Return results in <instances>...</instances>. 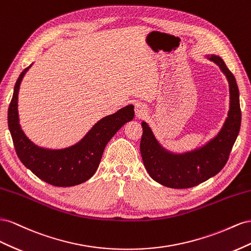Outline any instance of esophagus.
Masks as SVG:
<instances>
[{"label":"esophagus","mask_w":251,"mask_h":251,"mask_svg":"<svg viewBox=\"0 0 251 251\" xmlns=\"http://www.w3.org/2000/svg\"><path fill=\"white\" fill-rule=\"evenodd\" d=\"M134 111H135V116H137L138 118H143L147 113V108L145 105L138 103V104H135Z\"/></svg>","instance_id":"esophagus-1"}]
</instances>
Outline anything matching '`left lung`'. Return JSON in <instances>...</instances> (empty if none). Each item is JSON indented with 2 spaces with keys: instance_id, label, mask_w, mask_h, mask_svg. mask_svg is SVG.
<instances>
[{
  "instance_id": "8db88e82",
  "label": "left lung",
  "mask_w": 251,
  "mask_h": 251,
  "mask_svg": "<svg viewBox=\"0 0 251 251\" xmlns=\"http://www.w3.org/2000/svg\"><path fill=\"white\" fill-rule=\"evenodd\" d=\"M207 59L220 67L229 84V110L223 127L205 145L184 153H174L164 148L156 140L151 128L142 122L143 134L140 150L143 163L149 176L161 185L169 188H190L219 174L228 161L241 127L240 94L237 81L218 55H207Z\"/></svg>"
}]
</instances>
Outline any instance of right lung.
Instances as JSON below:
<instances>
[{
    "instance_id": "obj_1",
    "label": "right lung",
    "mask_w": 251,
    "mask_h": 251,
    "mask_svg": "<svg viewBox=\"0 0 251 251\" xmlns=\"http://www.w3.org/2000/svg\"><path fill=\"white\" fill-rule=\"evenodd\" d=\"M31 65L20 75L8 108V128L19 159L32 174L50 185L69 187L84 183L95 175L107 143L122 126L133 119V105L125 106L98 121L73 146L63 149L40 147L26 137L20 125L18 111L20 85Z\"/></svg>"
}]
</instances>
